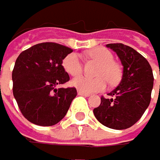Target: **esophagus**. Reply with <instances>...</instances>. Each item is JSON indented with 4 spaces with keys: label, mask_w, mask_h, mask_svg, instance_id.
I'll use <instances>...</instances> for the list:
<instances>
[{
    "label": "esophagus",
    "mask_w": 160,
    "mask_h": 160,
    "mask_svg": "<svg viewBox=\"0 0 160 160\" xmlns=\"http://www.w3.org/2000/svg\"><path fill=\"white\" fill-rule=\"evenodd\" d=\"M78 95H82V96H85V97L90 96L89 93H86V92H83V91H82V90H78Z\"/></svg>",
    "instance_id": "1"
}]
</instances>
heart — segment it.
I'll list each match as a JSON object with an SVG mask.
<instances>
[{"label": "heart", "instance_id": "b5f03b06", "mask_svg": "<svg viewBox=\"0 0 160 160\" xmlns=\"http://www.w3.org/2000/svg\"><path fill=\"white\" fill-rule=\"evenodd\" d=\"M89 58L99 63L94 75L95 78L79 76L75 78L71 82L72 85L77 89L82 90L86 93L101 91L107 86V81L109 84H116L122 76L120 66L113 61V54L106 48L98 47L91 50L88 52ZM63 69L70 76L76 77L82 72V64L79 56L76 52H71L66 56L62 60Z\"/></svg>", "mask_w": 160, "mask_h": 160}]
</instances>
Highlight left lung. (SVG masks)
Returning <instances> with one entry per match:
<instances>
[{
  "mask_svg": "<svg viewBox=\"0 0 160 160\" xmlns=\"http://www.w3.org/2000/svg\"><path fill=\"white\" fill-rule=\"evenodd\" d=\"M107 47L120 58L123 77L108 98L102 96L101 104L93 113L103 126L125 130L133 126L149 107L153 86L152 70L148 60L132 47L122 43L108 44Z\"/></svg>",
  "mask_w": 160,
  "mask_h": 160,
  "instance_id": "left-lung-1",
  "label": "left lung"
}]
</instances>
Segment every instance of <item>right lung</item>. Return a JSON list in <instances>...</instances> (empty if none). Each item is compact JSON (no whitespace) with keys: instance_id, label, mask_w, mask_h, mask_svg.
<instances>
[{"instance_id":"add662e5","label":"right lung","mask_w":160,"mask_h":160,"mask_svg":"<svg viewBox=\"0 0 160 160\" xmlns=\"http://www.w3.org/2000/svg\"><path fill=\"white\" fill-rule=\"evenodd\" d=\"M72 52L58 43L45 42L25 50L17 58L12 71L13 96L30 123L53 126L66 115L77 89L57 86L70 79L62 60Z\"/></svg>"}]
</instances>
